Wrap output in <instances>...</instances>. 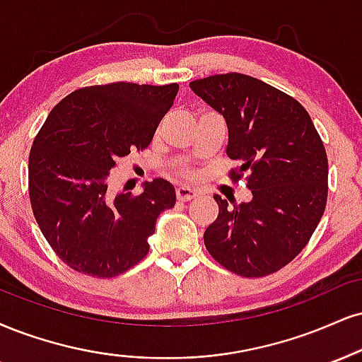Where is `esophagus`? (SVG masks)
Returning <instances> with one entry per match:
<instances>
[{
  "instance_id": "34e87169",
  "label": "esophagus",
  "mask_w": 362,
  "mask_h": 362,
  "mask_svg": "<svg viewBox=\"0 0 362 362\" xmlns=\"http://www.w3.org/2000/svg\"><path fill=\"white\" fill-rule=\"evenodd\" d=\"M194 197H197V192L194 189H189V187H178L177 189V199L178 200H192Z\"/></svg>"
}]
</instances>
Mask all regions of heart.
Segmentation results:
<instances>
[{"label": "heart", "mask_w": 362, "mask_h": 362, "mask_svg": "<svg viewBox=\"0 0 362 362\" xmlns=\"http://www.w3.org/2000/svg\"><path fill=\"white\" fill-rule=\"evenodd\" d=\"M189 177H190V175H189Z\"/></svg>", "instance_id": "obj_1"}]
</instances>
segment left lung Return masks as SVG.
Listing matches in <instances>:
<instances>
[{"label":"left lung","mask_w":362,"mask_h":362,"mask_svg":"<svg viewBox=\"0 0 362 362\" xmlns=\"http://www.w3.org/2000/svg\"><path fill=\"white\" fill-rule=\"evenodd\" d=\"M190 89L224 116L228 156L246 173L250 202L214 195L219 216L204 233L217 263L246 278L286 267L310 241L327 204L324 143L305 107L267 82L230 72L190 82Z\"/></svg>","instance_id":"8db88e82"}]
</instances>
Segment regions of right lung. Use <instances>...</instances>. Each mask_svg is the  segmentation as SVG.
<instances>
[{"mask_svg": "<svg viewBox=\"0 0 362 362\" xmlns=\"http://www.w3.org/2000/svg\"><path fill=\"white\" fill-rule=\"evenodd\" d=\"M178 84L112 82L74 90L35 138L28 158V192L43 236L67 267L112 278L148 255L156 217L175 206L163 178L139 195L107 189L117 160L150 145L172 107Z\"/></svg>", "mask_w": 362, "mask_h": 362, "instance_id": "add662e5", "label": "right lung"}]
</instances>
